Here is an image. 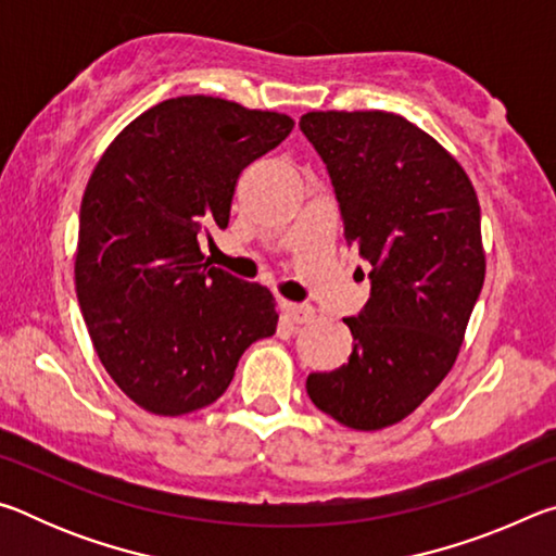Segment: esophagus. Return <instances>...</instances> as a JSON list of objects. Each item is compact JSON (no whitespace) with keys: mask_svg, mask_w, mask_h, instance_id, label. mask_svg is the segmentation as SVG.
Listing matches in <instances>:
<instances>
[{"mask_svg":"<svg viewBox=\"0 0 556 556\" xmlns=\"http://www.w3.org/2000/svg\"><path fill=\"white\" fill-rule=\"evenodd\" d=\"M279 308H281V314H285L289 321H294V324H312L316 316V312L308 304H294V301H287V299L279 301Z\"/></svg>","mask_w":556,"mask_h":556,"instance_id":"34e87169","label":"esophagus"}]
</instances>
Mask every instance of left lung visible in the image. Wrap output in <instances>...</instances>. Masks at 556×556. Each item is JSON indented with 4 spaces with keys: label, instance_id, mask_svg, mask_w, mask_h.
Segmentation results:
<instances>
[{
    "label": "left lung",
    "instance_id": "1",
    "mask_svg": "<svg viewBox=\"0 0 556 556\" xmlns=\"http://www.w3.org/2000/svg\"><path fill=\"white\" fill-rule=\"evenodd\" d=\"M299 127L331 176L343 235L370 262V299L343 324L353 353L312 372L318 409L357 431L392 427L454 368L485 279L481 205L454 156L382 110L306 112Z\"/></svg>",
    "mask_w": 556,
    "mask_h": 556
}]
</instances>
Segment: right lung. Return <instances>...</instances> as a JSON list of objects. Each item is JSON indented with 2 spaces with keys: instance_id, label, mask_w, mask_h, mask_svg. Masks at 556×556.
I'll return each mask as SVG.
<instances>
[{
  "instance_id": "right-lung-1",
  "label": "right lung",
  "mask_w": 556,
  "mask_h": 556,
  "mask_svg": "<svg viewBox=\"0 0 556 556\" xmlns=\"http://www.w3.org/2000/svg\"><path fill=\"white\" fill-rule=\"evenodd\" d=\"M291 129L281 112L181 96L131 119L92 168L75 291L100 363L142 409L208 407L277 331L271 291L211 267L199 240L228 228L242 168Z\"/></svg>"
}]
</instances>
